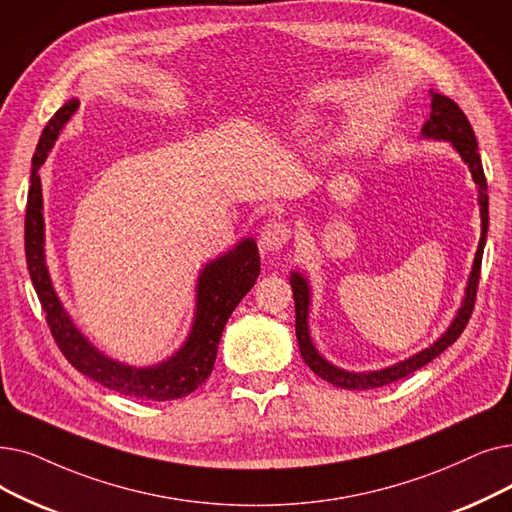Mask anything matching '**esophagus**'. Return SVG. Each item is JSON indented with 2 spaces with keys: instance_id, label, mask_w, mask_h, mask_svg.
Instances as JSON below:
<instances>
[{
  "instance_id": "esophagus-1",
  "label": "esophagus",
  "mask_w": 512,
  "mask_h": 512,
  "mask_svg": "<svg viewBox=\"0 0 512 512\" xmlns=\"http://www.w3.org/2000/svg\"><path fill=\"white\" fill-rule=\"evenodd\" d=\"M291 236H293L291 226L284 224V221H280V219H272V221H268V224L261 228L259 244H261L263 251L276 253V251H280L284 247L288 240H291Z\"/></svg>"
}]
</instances>
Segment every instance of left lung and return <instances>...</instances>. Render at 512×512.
I'll list each match as a JSON object with an SVG mask.
<instances>
[{"label": "left lung", "mask_w": 512, "mask_h": 512, "mask_svg": "<svg viewBox=\"0 0 512 512\" xmlns=\"http://www.w3.org/2000/svg\"><path fill=\"white\" fill-rule=\"evenodd\" d=\"M422 136L425 138H435V140H446L452 142V146L458 150L462 161L469 165L473 180L479 190V205H481V240H479V249L475 253V263H473V272L469 278V286H466V297L462 301V307L458 309V316L450 324V328L443 332L441 339H437L431 347L418 351L412 358L399 362L395 366H389L385 370H374V372H347L337 366H332L326 362L318 349L314 347L309 339V328H307V314H309V284L307 280L299 274H291V286H293V297H295V330H297V341H299V351L303 355V362L314 370L320 379L326 383L341 387V389H353V391H364V389H376L389 383H395L404 376L412 374L414 370L427 366L431 360H435L439 353L446 351L460 335L462 330L469 324V318L473 314L475 299H477V284H479V274H481V257H483V247H485V238H487V226H490V213H487V180L483 173L481 157H479V148H477V138L475 131L462 113V108L448 96H441L431 92V117L429 121L422 125Z\"/></svg>", "instance_id": "8db88e82"}]
</instances>
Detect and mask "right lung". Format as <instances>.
Instances as JSON below:
<instances>
[{
  "label": "right lung",
  "mask_w": 512,
  "mask_h": 512,
  "mask_svg": "<svg viewBox=\"0 0 512 512\" xmlns=\"http://www.w3.org/2000/svg\"><path fill=\"white\" fill-rule=\"evenodd\" d=\"M77 106V100H69L58 110L43 129L33 154L31 188L25 215V253L39 303L46 311V322L58 349L71 362V366L106 389L138 399H152V402L186 397L209 379L217 358L221 332H224V326L240 299L251 291L259 276L261 263L257 244L253 238H244L232 251L205 265L196 284V314L188 341L167 362L150 368H133L106 358L94 345L87 343L64 311L52 286L46 251H43V242H46L43 240L41 213L43 198L37 171L46 161L60 129L71 119Z\"/></svg>",
  "instance_id": "1"
}]
</instances>
